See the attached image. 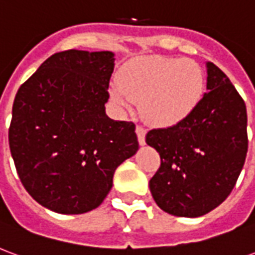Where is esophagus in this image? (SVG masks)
Returning a JSON list of instances; mask_svg holds the SVG:
<instances>
[{
  "mask_svg": "<svg viewBox=\"0 0 255 255\" xmlns=\"http://www.w3.org/2000/svg\"><path fill=\"white\" fill-rule=\"evenodd\" d=\"M136 135H138L139 144H144V136H146V129L142 126H136Z\"/></svg>",
  "mask_w": 255,
  "mask_h": 255,
  "instance_id": "obj_1",
  "label": "esophagus"
}]
</instances>
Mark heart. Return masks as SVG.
<instances>
[{"label":"heart","mask_w":255,"mask_h":255,"mask_svg":"<svg viewBox=\"0 0 255 255\" xmlns=\"http://www.w3.org/2000/svg\"><path fill=\"white\" fill-rule=\"evenodd\" d=\"M205 91V73L190 58L149 57L123 68L120 80L111 84V98L122 111H131L142 100L150 123L172 127L197 109Z\"/></svg>","instance_id":"heart-1"}]
</instances>
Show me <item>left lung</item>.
Wrapping results in <instances>:
<instances>
[{
  "instance_id": "1",
  "label": "left lung",
  "mask_w": 255,
  "mask_h": 255,
  "mask_svg": "<svg viewBox=\"0 0 255 255\" xmlns=\"http://www.w3.org/2000/svg\"><path fill=\"white\" fill-rule=\"evenodd\" d=\"M206 69L208 93L191 116L146 135L161 158L151 195L179 217H199L224 202L246 160V104L219 67L206 63Z\"/></svg>"
}]
</instances>
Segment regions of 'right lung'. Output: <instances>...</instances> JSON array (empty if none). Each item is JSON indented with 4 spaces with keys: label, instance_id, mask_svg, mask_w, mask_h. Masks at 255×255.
<instances>
[{
    "label": "right lung",
    "instance_id": "add662e5",
    "mask_svg": "<svg viewBox=\"0 0 255 255\" xmlns=\"http://www.w3.org/2000/svg\"><path fill=\"white\" fill-rule=\"evenodd\" d=\"M112 52L53 54L20 86L12 108L9 147L23 186L61 214L98 208L113 175L139 149L135 124L106 116Z\"/></svg>",
    "mask_w": 255,
    "mask_h": 255
}]
</instances>
